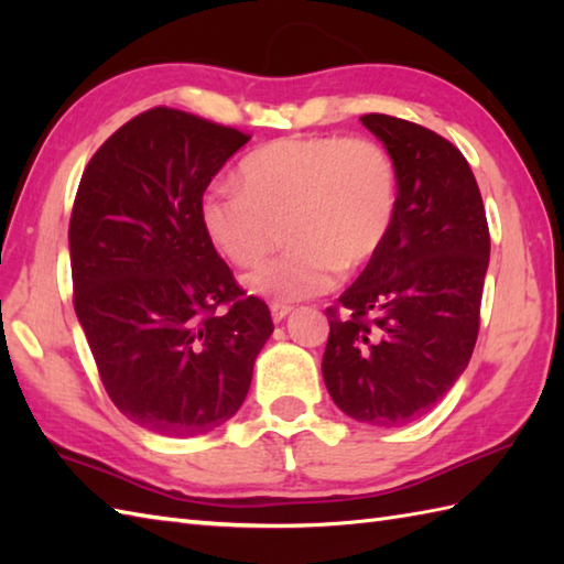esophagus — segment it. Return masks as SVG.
Masks as SVG:
<instances>
[{"instance_id": "34e87169", "label": "esophagus", "mask_w": 564, "mask_h": 564, "mask_svg": "<svg viewBox=\"0 0 564 564\" xmlns=\"http://www.w3.org/2000/svg\"><path fill=\"white\" fill-rule=\"evenodd\" d=\"M271 307V317H273V322H283L285 317L291 315V305H285V303H271L269 305Z\"/></svg>"}]
</instances>
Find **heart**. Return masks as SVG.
Returning a JSON list of instances; mask_svg holds the SVG:
<instances>
[{"mask_svg": "<svg viewBox=\"0 0 564 564\" xmlns=\"http://www.w3.org/2000/svg\"><path fill=\"white\" fill-rule=\"evenodd\" d=\"M237 184L203 194V232L220 257L249 267L289 225L291 249L242 279L247 293L275 303L327 293L341 269H364L398 213L394 162L366 138L273 140L239 162Z\"/></svg>", "mask_w": 564, "mask_h": 564, "instance_id": "obj_1", "label": "heart"}]
</instances>
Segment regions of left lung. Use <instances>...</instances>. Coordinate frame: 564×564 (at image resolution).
<instances>
[{"instance_id":"left-lung-1","label":"left lung","mask_w":564,"mask_h":564,"mask_svg":"<svg viewBox=\"0 0 564 564\" xmlns=\"http://www.w3.org/2000/svg\"><path fill=\"white\" fill-rule=\"evenodd\" d=\"M361 123L394 162L398 213L339 307H327L322 376L356 422L402 426L434 410L470 364L489 227L470 164L446 138L386 113Z\"/></svg>"}]
</instances>
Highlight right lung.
<instances>
[{
    "label": "right lung",
    "instance_id": "obj_1",
    "mask_svg": "<svg viewBox=\"0 0 564 564\" xmlns=\"http://www.w3.org/2000/svg\"><path fill=\"white\" fill-rule=\"evenodd\" d=\"M249 142L158 106L89 160L69 218L75 313L106 392L130 422L198 436L242 406L273 332L208 242L200 198Z\"/></svg>",
    "mask_w": 564,
    "mask_h": 564
}]
</instances>
